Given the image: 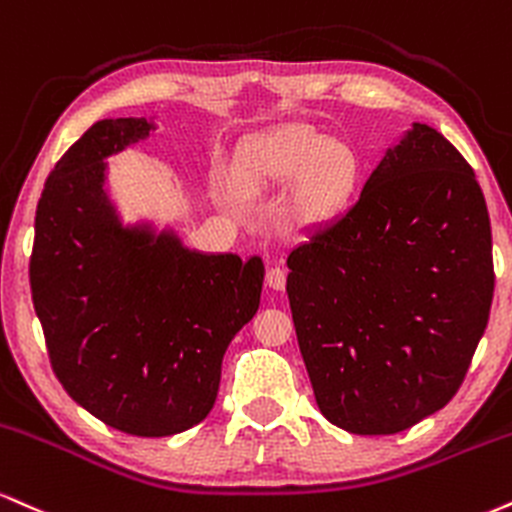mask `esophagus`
I'll list each match as a JSON object with an SVG mask.
<instances>
[{"label": "esophagus", "instance_id": "1", "mask_svg": "<svg viewBox=\"0 0 512 512\" xmlns=\"http://www.w3.org/2000/svg\"><path fill=\"white\" fill-rule=\"evenodd\" d=\"M266 282L270 290H285V282H287V273L282 268H270L266 273Z\"/></svg>", "mask_w": 512, "mask_h": 512}]
</instances>
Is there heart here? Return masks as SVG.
Segmentation results:
<instances>
[{"label": "heart", "instance_id": "b5f03b06", "mask_svg": "<svg viewBox=\"0 0 512 512\" xmlns=\"http://www.w3.org/2000/svg\"><path fill=\"white\" fill-rule=\"evenodd\" d=\"M256 184H292L304 177V201L318 215H335L352 201L359 165L350 148L321 136L287 134L263 143L246 160Z\"/></svg>", "mask_w": 512, "mask_h": 512}]
</instances>
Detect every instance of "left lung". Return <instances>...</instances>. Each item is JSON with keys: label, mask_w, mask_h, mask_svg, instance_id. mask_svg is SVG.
<instances>
[{"label": "left lung", "mask_w": 512, "mask_h": 512, "mask_svg": "<svg viewBox=\"0 0 512 512\" xmlns=\"http://www.w3.org/2000/svg\"><path fill=\"white\" fill-rule=\"evenodd\" d=\"M287 268L299 350L330 424L398 434L453 400L496 278L482 186L446 136L414 124Z\"/></svg>", "instance_id": "left-lung-1"}]
</instances>
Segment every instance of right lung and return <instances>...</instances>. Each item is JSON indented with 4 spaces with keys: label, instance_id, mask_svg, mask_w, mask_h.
I'll use <instances>...</instances> for the list:
<instances>
[{
    "label": "right lung",
    "instance_id": "obj_1",
    "mask_svg": "<svg viewBox=\"0 0 512 512\" xmlns=\"http://www.w3.org/2000/svg\"><path fill=\"white\" fill-rule=\"evenodd\" d=\"M146 117L95 122L47 177L30 292L52 371L100 422L160 438L203 422L222 357L258 311L263 261L201 254L172 230L126 227L105 158L148 138Z\"/></svg>",
    "mask_w": 512,
    "mask_h": 512
}]
</instances>
